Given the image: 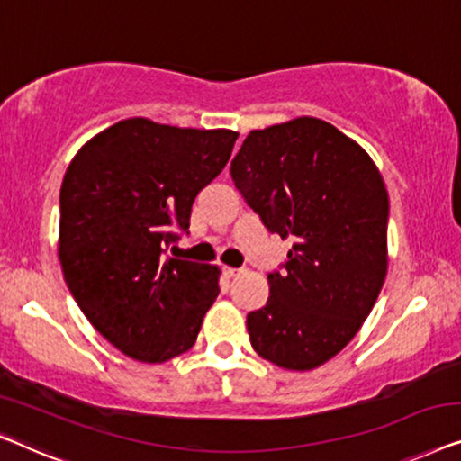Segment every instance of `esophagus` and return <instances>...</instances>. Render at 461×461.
Listing matches in <instances>:
<instances>
[{
  "mask_svg": "<svg viewBox=\"0 0 461 461\" xmlns=\"http://www.w3.org/2000/svg\"><path fill=\"white\" fill-rule=\"evenodd\" d=\"M223 274L228 276V277H236V276H240L242 274V269H233V267H223Z\"/></svg>",
  "mask_w": 461,
  "mask_h": 461,
  "instance_id": "esophagus-1",
  "label": "esophagus"
}]
</instances>
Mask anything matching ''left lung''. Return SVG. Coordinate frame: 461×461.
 <instances>
[{"mask_svg": "<svg viewBox=\"0 0 461 461\" xmlns=\"http://www.w3.org/2000/svg\"><path fill=\"white\" fill-rule=\"evenodd\" d=\"M231 179L265 228L293 238L269 301L246 317L250 345L277 367L309 372L367 320L388 271V192L357 141L315 116L246 135Z\"/></svg>", "mask_w": 461, "mask_h": 461, "instance_id": "left-lung-1", "label": "left lung"}]
</instances>
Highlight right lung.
<instances>
[{
	"mask_svg": "<svg viewBox=\"0 0 461 461\" xmlns=\"http://www.w3.org/2000/svg\"><path fill=\"white\" fill-rule=\"evenodd\" d=\"M231 129L114 122L75 154L60 187L58 258L89 323L122 355L190 351L219 294L217 265L163 257L194 198L231 157Z\"/></svg>",
	"mask_w": 461,
	"mask_h": 461,
	"instance_id": "1",
	"label": "right lung"
}]
</instances>
